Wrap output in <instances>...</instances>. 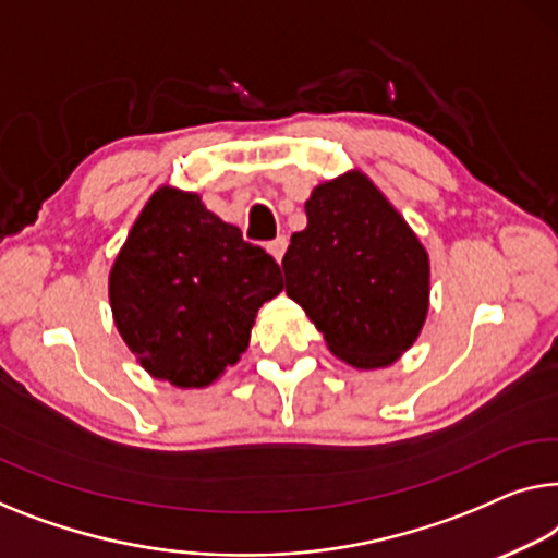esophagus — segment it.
Segmentation results:
<instances>
[{
	"label": "esophagus",
	"instance_id": "esophagus-1",
	"mask_svg": "<svg viewBox=\"0 0 558 558\" xmlns=\"http://www.w3.org/2000/svg\"><path fill=\"white\" fill-rule=\"evenodd\" d=\"M286 247H288V238L286 235H280V238H276L272 240V243H268V253L276 257V260L280 263L282 260V255H286Z\"/></svg>",
	"mask_w": 558,
	"mask_h": 558
}]
</instances>
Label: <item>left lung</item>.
Segmentation results:
<instances>
[{
    "label": "left lung",
    "instance_id": "obj_1",
    "mask_svg": "<svg viewBox=\"0 0 558 558\" xmlns=\"http://www.w3.org/2000/svg\"><path fill=\"white\" fill-rule=\"evenodd\" d=\"M307 228L282 257L288 298L332 355L384 368L418 338L428 311V255L363 172L323 182L305 203Z\"/></svg>",
    "mask_w": 558,
    "mask_h": 558
}]
</instances>
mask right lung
<instances>
[{
  "mask_svg": "<svg viewBox=\"0 0 558 558\" xmlns=\"http://www.w3.org/2000/svg\"><path fill=\"white\" fill-rule=\"evenodd\" d=\"M282 290L278 263L207 210L160 187L110 272L114 326L155 378L210 386L247 348L255 313Z\"/></svg>",
  "mask_w": 558,
  "mask_h": 558,
  "instance_id": "1",
  "label": "right lung"
}]
</instances>
